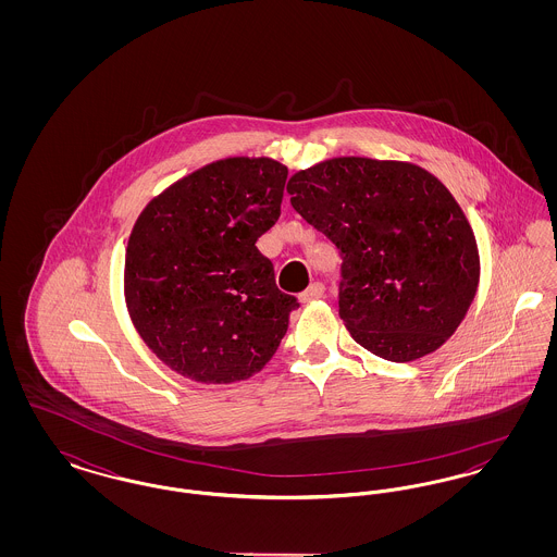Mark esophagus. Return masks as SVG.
<instances>
[{
  "instance_id": "1",
  "label": "esophagus",
  "mask_w": 557,
  "mask_h": 557,
  "mask_svg": "<svg viewBox=\"0 0 557 557\" xmlns=\"http://www.w3.org/2000/svg\"><path fill=\"white\" fill-rule=\"evenodd\" d=\"M323 292H325L323 284L315 282V284H311L307 290L300 294V302H313V300H319V298L323 296Z\"/></svg>"
}]
</instances>
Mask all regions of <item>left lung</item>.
I'll return each instance as SVG.
<instances>
[{"instance_id":"8db88e82","label":"left lung","mask_w":557,"mask_h":557,"mask_svg":"<svg viewBox=\"0 0 557 557\" xmlns=\"http://www.w3.org/2000/svg\"><path fill=\"white\" fill-rule=\"evenodd\" d=\"M288 194L343 257L338 307L355 343L407 363L449 341L476 296L480 257L441 180L413 162L338 157L294 173Z\"/></svg>"}]
</instances>
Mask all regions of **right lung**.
Listing matches in <instances>:
<instances>
[{
    "label": "right lung",
    "mask_w": 557,
    "mask_h": 557,
    "mask_svg": "<svg viewBox=\"0 0 557 557\" xmlns=\"http://www.w3.org/2000/svg\"><path fill=\"white\" fill-rule=\"evenodd\" d=\"M288 166L232 157L154 196L125 252V302L160 361L202 384L263 370L286 336L290 294L277 290L257 239L282 212Z\"/></svg>",
    "instance_id": "1"
}]
</instances>
